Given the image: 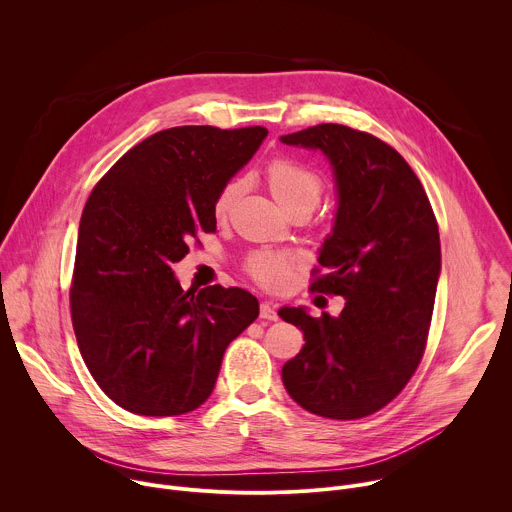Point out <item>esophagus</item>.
Here are the masks:
<instances>
[{"label":"esophagus","instance_id":"esophagus-1","mask_svg":"<svg viewBox=\"0 0 512 512\" xmlns=\"http://www.w3.org/2000/svg\"><path fill=\"white\" fill-rule=\"evenodd\" d=\"M259 316H261V320L275 322V320H277L275 306H273V304H269V302H263V304H261V308H259Z\"/></svg>","mask_w":512,"mask_h":512}]
</instances>
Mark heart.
Returning <instances> with one entry per match:
<instances>
[{"instance_id":"obj_1","label":"heart","mask_w":512,"mask_h":512,"mask_svg":"<svg viewBox=\"0 0 512 512\" xmlns=\"http://www.w3.org/2000/svg\"><path fill=\"white\" fill-rule=\"evenodd\" d=\"M265 180L273 198L289 214L296 210L312 212L324 194V178L318 170L285 156H277L267 164ZM245 186V178H231L221 186L214 198L216 218H227L231 214ZM296 263L294 257L283 253L257 251L247 259V273L267 289H281L289 283Z\"/></svg>"}]
</instances>
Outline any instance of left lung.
I'll list each match as a JSON object with an SVG mask.
<instances>
[{
	"instance_id": "8db88e82",
	"label": "left lung",
	"mask_w": 512,
	"mask_h": 512,
	"mask_svg": "<svg viewBox=\"0 0 512 512\" xmlns=\"http://www.w3.org/2000/svg\"><path fill=\"white\" fill-rule=\"evenodd\" d=\"M320 150L334 170L338 210L312 291L342 296L340 316L281 308L304 348L281 369L298 405L328 419H360L391 403L417 371L442 269L429 198L403 156L379 137L322 123L281 137Z\"/></svg>"
}]
</instances>
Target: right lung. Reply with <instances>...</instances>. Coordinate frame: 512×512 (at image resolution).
Wrapping results in <instances>:
<instances>
[{"label": "right lung", "mask_w": 512, "mask_h": 512, "mask_svg": "<svg viewBox=\"0 0 512 512\" xmlns=\"http://www.w3.org/2000/svg\"><path fill=\"white\" fill-rule=\"evenodd\" d=\"M265 127L182 125L123 154L93 188L79 227L70 314L101 391L150 417L194 411L227 346L259 316L241 287L184 291L172 265L216 231L214 198L257 152Z\"/></svg>", "instance_id": "add662e5"}]
</instances>
